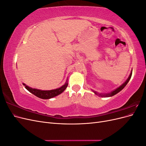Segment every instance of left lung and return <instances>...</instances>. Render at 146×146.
<instances>
[{"label":"left lung","instance_id":"1","mask_svg":"<svg viewBox=\"0 0 146 146\" xmlns=\"http://www.w3.org/2000/svg\"><path fill=\"white\" fill-rule=\"evenodd\" d=\"M131 75H132V72H131V74H130V76L129 77V78H128V79L127 80L123 83L122 85L121 86H119V88H117L116 90H115L114 91H112L111 93H108V94H98V92H95V91H94V93L96 94H97V95H99V96H100L101 97H111V96H114V95H115V94H116L117 93H118L119 92H120L123 88H124L126 85H127V84L128 83V82H129V80H130V79L131 78Z\"/></svg>","mask_w":146,"mask_h":146}]
</instances>
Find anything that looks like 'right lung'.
I'll return each mask as SVG.
<instances>
[{"label": "right lung", "instance_id": "add662e5", "mask_svg": "<svg viewBox=\"0 0 146 146\" xmlns=\"http://www.w3.org/2000/svg\"><path fill=\"white\" fill-rule=\"evenodd\" d=\"M23 85L25 86L26 89H27L29 92H30L31 93H32L35 96H36L38 98L42 99H48L58 96L61 93H62V92L66 90V88H67L68 83L66 82L64 85L58 88V89L49 91H42L37 89H33V88H32L27 85H25L24 83H23Z\"/></svg>", "mask_w": 146, "mask_h": 146}]
</instances>
